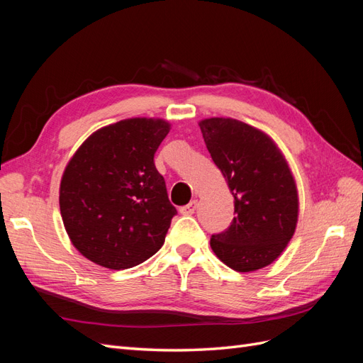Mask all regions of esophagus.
Masks as SVG:
<instances>
[{
  "instance_id": "34e87169",
  "label": "esophagus",
  "mask_w": 363,
  "mask_h": 363,
  "mask_svg": "<svg viewBox=\"0 0 363 363\" xmlns=\"http://www.w3.org/2000/svg\"><path fill=\"white\" fill-rule=\"evenodd\" d=\"M196 204H199V201H196V200H194V201H191L189 204H186V206H183V207L180 208V213H182V215H186V216H189V215H192V213L195 212V208H196Z\"/></svg>"
}]
</instances>
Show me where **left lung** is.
<instances>
[{
    "mask_svg": "<svg viewBox=\"0 0 363 363\" xmlns=\"http://www.w3.org/2000/svg\"><path fill=\"white\" fill-rule=\"evenodd\" d=\"M206 147L235 199L232 225L211 238L216 257L238 272L277 260L298 223V191L281 150L267 133L233 118L199 123Z\"/></svg>",
    "mask_w": 363,
    "mask_h": 363,
    "instance_id": "obj_1",
    "label": "left lung"
}]
</instances>
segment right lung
Wrapping results in <instances>:
<instances>
[{
    "mask_svg": "<svg viewBox=\"0 0 363 363\" xmlns=\"http://www.w3.org/2000/svg\"><path fill=\"white\" fill-rule=\"evenodd\" d=\"M160 118H128L96 130L60 182V215L72 245L96 265L127 269L160 250L172 216L155 155L169 133Z\"/></svg>",
    "mask_w": 363,
    "mask_h": 363,
    "instance_id": "add662e5",
    "label": "right lung"
}]
</instances>
